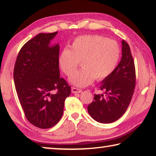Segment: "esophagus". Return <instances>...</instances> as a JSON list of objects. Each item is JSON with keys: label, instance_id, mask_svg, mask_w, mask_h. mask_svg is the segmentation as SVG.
I'll list each match as a JSON object with an SVG mask.
<instances>
[{"label": "esophagus", "instance_id": "esophagus-1", "mask_svg": "<svg viewBox=\"0 0 156 156\" xmlns=\"http://www.w3.org/2000/svg\"><path fill=\"white\" fill-rule=\"evenodd\" d=\"M82 91H82V89H78V88H76V87H72V92L73 94L81 93Z\"/></svg>", "mask_w": 156, "mask_h": 156}]
</instances>
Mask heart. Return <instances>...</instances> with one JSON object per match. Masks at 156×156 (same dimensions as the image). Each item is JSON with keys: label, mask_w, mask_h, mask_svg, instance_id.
<instances>
[{"label": "heart", "mask_w": 156, "mask_h": 156, "mask_svg": "<svg viewBox=\"0 0 156 156\" xmlns=\"http://www.w3.org/2000/svg\"><path fill=\"white\" fill-rule=\"evenodd\" d=\"M120 47L114 40L99 35H86L76 38L69 48H65L59 56L62 72L70 76L78 65L80 70L73 73L69 81L74 85L85 87L94 79L102 80L114 72L119 62Z\"/></svg>", "instance_id": "obj_1"}]
</instances>
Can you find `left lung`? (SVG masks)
Listing matches in <instances>:
<instances>
[{"label": "left lung", "mask_w": 156, "mask_h": 156, "mask_svg": "<svg viewBox=\"0 0 156 156\" xmlns=\"http://www.w3.org/2000/svg\"><path fill=\"white\" fill-rule=\"evenodd\" d=\"M122 54L119 64L112 74L102 82L100 89L103 94H94L88 113L98 122H115L125 113L136 87V68L129 44L122 41Z\"/></svg>", "instance_id": "left-lung-1"}]
</instances>
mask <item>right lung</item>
<instances>
[{
	"label": "right lung",
	"mask_w": 156,
	"mask_h": 156,
	"mask_svg": "<svg viewBox=\"0 0 156 156\" xmlns=\"http://www.w3.org/2000/svg\"><path fill=\"white\" fill-rule=\"evenodd\" d=\"M57 34L41 33L27 41L18 53L14 80L27 120L36 127L51 128L59 122L71 87L60 77V47H49Z\"/></svg>",
	"instance_id": "add662e5"
}]
</instances>
